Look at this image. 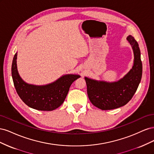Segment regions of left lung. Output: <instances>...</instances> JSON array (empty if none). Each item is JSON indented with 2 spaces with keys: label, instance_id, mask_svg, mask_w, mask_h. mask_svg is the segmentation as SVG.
<instances>
[{
  "label": "left lung",
  "instance_id": "1",
  "mask_svg": "<svg viewBox=\"0 0 154 154\" xmlns=\"http://www.w3.org/2000/svg\"><path fill=\"white\" fill-rule=\"evenodd\" d=\"M127 40L132 46L134 59L132 69L122 78L110 82L85 77L88 98L100 109L112 110L125 105L132 99L141 82L143 67L139 45L132 35L128 36Z\"/></svg>",
  "mask_w": 154,
  "mask_h": 154
}]
</instances>
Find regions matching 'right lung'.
I'll return each instance as SVG.
<instances>
[{
  "instance_id": "add662e5",
  "label": "right lung",
  "mask_w": 154,
  "mask_h": 154,
  "mask_svg": "<svg viewBox=\"0 0 154 154\" xmlns=\"http://www.w3.org/2000/svg\"><path fill=\"white\" fill-rule=\"evenodd\" d=\"M17 53L12 62L11 74L14 85L20 99L27 106L38 110L51 111L61 105L72 83L80 78L78 74H68L43 85L29 84L22 80L17 70Z\"/></svg>"
}]
</instances>
